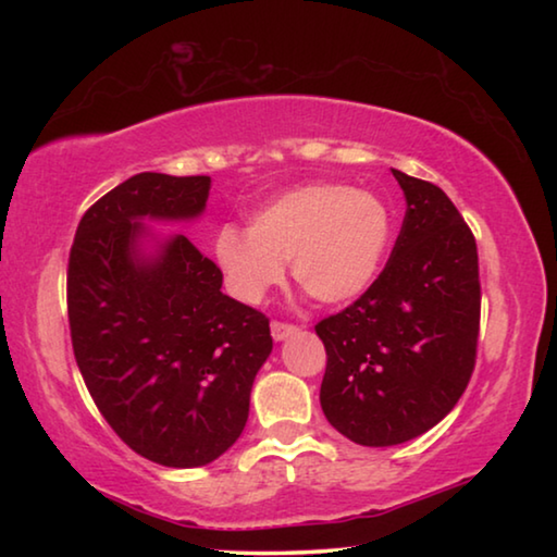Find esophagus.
I'll return each mask as SVG.
<instances>
[{
  "mask_svg": "<svg viewBox=\"0 0 557 557\" xmlns=\"http://www.w3.org/2000/svg\"><path fill=\"white\" fill-rule=\"evenodd\" d=\"M270 332H272V338H275V342H285V338L297 334V326L285 324V322H272Z\"/></svg>",
  "mask_w": 557,
  "mask_h": 557,
  "instance_id": "1",
  "label": "esophagus"
}]
</instances>
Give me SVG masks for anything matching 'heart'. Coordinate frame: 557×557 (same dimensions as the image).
<instances>
[{"label": "heart", "instance_id": "b5f03b06", "mask_svg": "<svg viewBox=\"0 0 557 557\" xmlns=\"http://www.w3.org/2000/svg\"><path fill=\"white\" fill-rule=\"evenodd\" d=\"M391 238L393 215L379 194L314 182L258 206L248 231L221 225L213 260L243 305H260L285 280L287 260L292 277L319 305H348L379 280Z\"/></svg>", "mask_w": 557, "mask_h": 557}]
</instances>
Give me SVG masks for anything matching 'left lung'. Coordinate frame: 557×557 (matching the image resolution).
Wrapping results in <instances>:
<instances>
[{
  "mask_svg": "<svg viewBox=\"0 0 557 557\" xmlns=\"http://www.w3.org/2000/svg\"><path fill=\"white\" fill-rule=\"evenodd\" d=\"M405 194L388 265L351 307L317 324L326 348L319 403L356 445L393 447L435 428L474 371L479 258L440 186L393 169Z\"/></svg>",
  "mask_w": 557,
  "mask_h": 557,
  "instance_id": "obj_1",
  "label": "left lung"
}]
</instances>
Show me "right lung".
Returning <instances> with one entry per match:
<instances>
[{
    "label": "right lung",
    "instance_id": "add662e5",
    "mask_svg": "<svg viewBox=\"0 0 557 557\" xmlns=\"http://www.w3.org/2000/svg\"><path fill=\"white\" fill-rule=\"evenodd\" d=\"M211 176L143 172L83 215L69 260L73 354L102 418L157 465H211L248 422L270 322L223 295L221 270L182 233Z\"/></svg>",
    "mask_w": 557,
    "mask_h": 557
}]
</instances>
